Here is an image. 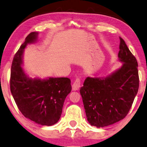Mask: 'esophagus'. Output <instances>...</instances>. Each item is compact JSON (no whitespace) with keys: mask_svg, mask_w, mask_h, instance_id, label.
<instances>
[{"mask_svg":"<svg viewBox=\"0 0 147 147\" xmlns=\"http://www.w3.org/2000/svg\"><path fill=\"white\" fill-rule=\"evenodd\" d=\"M80 84H81V81H80V79L79 78H76L73 84V90H77L80 86Z\"/></svg>","mask_w":147,"mask_h":147,"instance_id":"34e87169","label":"esophagus"}]
</instances>
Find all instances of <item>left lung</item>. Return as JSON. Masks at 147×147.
<instances>
[{"label": "left lung", "mask_w": 147, "mask_h": 147, "mask_svg": "<svg viewBox=\"0 0 147 147\" xmlns=\"http://www.w3.org/2000/svg\"><path fill=\"white\" fill-rule=\"evenodd\" d=\"M118 57L123 65L106 78L87 77L80 92L86 118L98 128L113 125L129 113L139 86L138 63L120 37Z\"/></svg>", "instance_id": "left-lung-1"}]
</instances>
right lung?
<instances>
[{"label":"right lung","instance_id":"1","mask_svg":"<svg viewBox=\"0 0 147 147\" xmlns=\"http://www.w3.org/2000/svg\"><path fill=\"white\" fill-rule=\"evenodd\" d=\"M37 34L30 32L14 55L10 87L14 100L24 117L39 125L51 126L61 118L64 102L72 89L71 79L61 77L40 80L27 77L21 67L22 56L26 45L36 40Z\"/></svg>","mask_w":147,"mask_h":147}]
</instances>
